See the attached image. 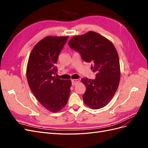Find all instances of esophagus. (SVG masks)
I'll return each instance as SVG.
<instances>
[{
	"label": "esophagus",
	"instance_id": "esophagus-1",
	"mask_svg": "<svg viewBox=\"0 0 148 148\" xmlns=\"http://www.w3.org/2000/svg\"><path fill=\"white\" fill-rule=\"evenodd\" d=\"M79 79H71V83H72V85H75L77 84L78 83H79Z\"/></svg>",
	"mask_w": 148,
	"mask_h": 148
}]
</instances>
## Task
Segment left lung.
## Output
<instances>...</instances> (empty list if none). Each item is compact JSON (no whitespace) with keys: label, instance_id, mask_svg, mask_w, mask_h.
I'll return each instance as SVG.
<instances>
[{"label":"left lung","instance_id":"obj_1","mask_svg":"<svg viewBox=\"0 0 148 148\" xmlns=\"http://www.w3.org/2000/svg\"><path fill=\"white\" fill-rule=\"evenodd\" d=\"M86 62H92L96 78L82 79L86 86L83 101L92 109L105 107L112 99L119 87L120 67L117 50L110 41L94 31L74 36L69 42Z\"/></svg>","mask_w":148,"mask_h":148}]
</instances>
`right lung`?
Masks as SVG:
<instances>
[{"mask_svg":"<svg viewBox=\"0 0 148 148\" xmlns=\"http://www.w3.org/2000/svg\"><path fill=\"white\" fill-rule=\"evenodd\" d=\"M69 36H49L33 47L26 67V78L31 92L47 110L57 112L68 102L71 82L57 78L55 66Z\"/></svg>","mask_w":148,"mask_h":148,"instance_id":"obj_1","label":"right lung"}]
</instances>
